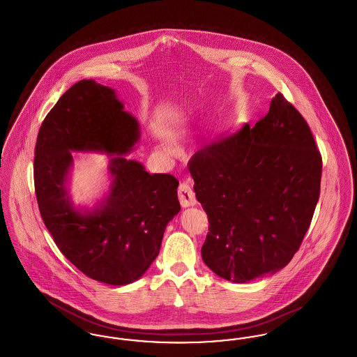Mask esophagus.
<instances>
[{
    "mask_svg": "<svg viewBox=\"0 0 357 357\" xmlns=\"http://www.w3.org/2000/svg\"><path fill=\"white\" fill-rule=\"evenodd\" d=\"M178 198H179V202L182 204V207H190V206L197 204L195 194L187 182L181 183V186L178 188Z\"/></svg>",
    "mask_w": 357,
    "mask_h": 357,
    "instance_id": "1",
    "label": "esophagus"
}]
</instances>
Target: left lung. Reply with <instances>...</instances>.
I'll use <instances>...</instances> for the list:
<instances>
[{
  "label": "left lung",
  "mask_w": 357,
  "mask_h": 357,
  "mask_svg": "<svg viewBox=\"0 0 357 357\" xmlns=\"http://www.w3.org/2000/svg\"><path fill=\"white\" fill-rule=\"evenodd\" d=\"M187 167L210 223L202 258L213 272L248 282L288 265L319 202L323 159L282 93L253 128L204 146Z\"/></svg>",
  "instance_id": "1"
}]
</instances>
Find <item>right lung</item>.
<instances>
[{
  "label": "right lung",
  "mask_w": 357,
  "mask_h": 357,
  "mask_svg": "<svg viewBox=\"0 0 357 357\" xmlns=\"http://www.w3.org/2000/svg\"><path fill=\"white\" fill-rule=\"evenodd\" d=\"M139 139L135 118L114 89L93 80L72 85L43 121L34 149V191L41 218L60 252L86 277L109 285L140 278L156 255L166 225L181 210L170 174H149L127 160ZM70 151L116 153L114 182L99 209L73 208L65 181Z\"/></svg>",
  "instance_id": "obj_1"
}]
</instances>
